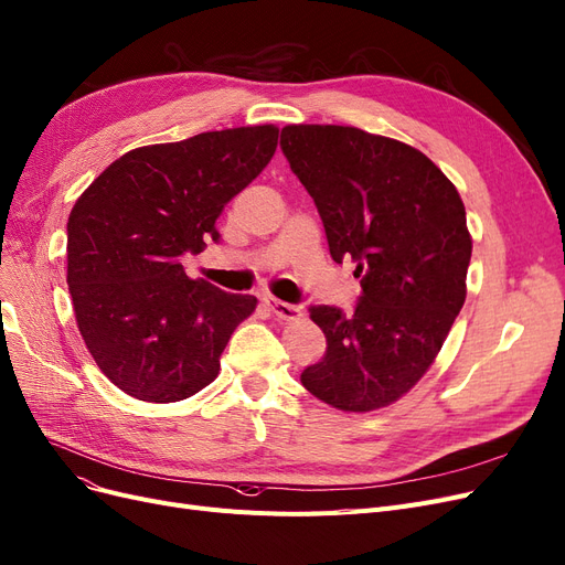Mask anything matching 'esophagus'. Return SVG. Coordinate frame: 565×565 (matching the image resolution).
Here are the masks:
<instances>
[{
    "label": "esophagus",
    "instance_id": "obj_1",
    "mask_svg": "<svg viewBox=\"0 0 565 565\" xmlns=\"http://www.w3.org/2000/svg\"><path fill=\"white\" fill-rule=\"evenodd\" d=\"M263 305H265L277 319H296V317H300V309H298L296 305H288V302H284V300L271 298V296H265V298H263Z\"/></svg>",
    "mask_w": 565,
    "mask_h": 565
}]
</instances>
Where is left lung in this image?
Listing matches in <instances>:
<instances>
[{"mask_svg": "<svg viewBox=\"0 0 565 565\" xmlns=\"http://www.w3.org/2000/svg\"><path fill=\"white\" fill-rule=\"evenodd\" d=\"M281 151L315 200L335 263L353 260V315L309 317L326 356L302 386L342 412L395 403L440 353L466 302L472 239L456 185L412 146L349 125H286Z\"/></svg>", "mask_w": 565, "mask_h": 565, "instance_id": "obj_1", "label": "left lung"}]
</instances>
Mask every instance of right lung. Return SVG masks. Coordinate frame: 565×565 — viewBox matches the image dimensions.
<instances>
[{
  "label": "right lung",
  "instance_id": "right-lung-1",
  "mask_svg": "<svg viewBox=\"0 0 565 565\" xmlns=\"http://www.w3.org/2000/svg\"><path fill=\"white\" fill-rule=\"evenodd\" d=\"M254 125L153 143L114 160L67 223V284L97 367L143 403H179L212 384L254 296L191 279L181 256L218 242L223 206L277 151Z\"/></svg>",
  "mask_w": 565,
  "mask_h": 565
}]
</instances>
